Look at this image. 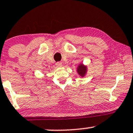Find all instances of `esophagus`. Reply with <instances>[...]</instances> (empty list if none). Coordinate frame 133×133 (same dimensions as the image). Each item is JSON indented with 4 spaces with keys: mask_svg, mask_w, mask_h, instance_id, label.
Returning a JSON list of instances; mask_svg holds the SVG:
<instances>
[{
    "mask_svg": "<svg viewBox=\"0 0 133 133\" xmlns=\"http://www.w3.org/2000/svg\"><path fill=\"white\" fill-rule=\"evenodd\" d=\"M56 65H57V68H61V67H62V62H57Z\"/></svg>",
    "mask_w": 133,
    "mask_h": 133,
    "instance_id": "34e87169",
    "label": "esophagus"
}]
</instances>
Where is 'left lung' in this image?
Here are the masks:
<instances>
[{
	"label": "left lung",
	"mask_w": 133,
	"mask_h": 133,
	"mask_svg": "<svg viewBox=\"0 0 133 133\" xmlns=\"http://www.w3.org/2000/svg\"><path fill=\"white\" fill-rule=\"evenodd\" d=\"M88 68L87 66L84 65L83 64H79L77 68V72L81 77H84L87 73Z\"/></svg>",
	"instance_id": "left-lung-1"
}]
</instances>
